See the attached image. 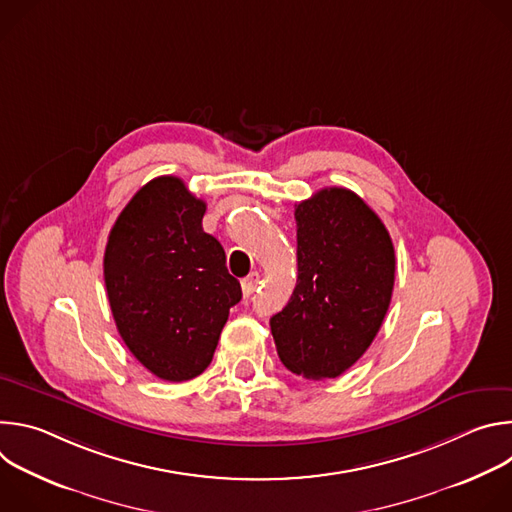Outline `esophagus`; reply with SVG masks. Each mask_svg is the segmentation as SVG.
<instances>
[{
	"mask_svg": "<svg viewBox=\"0 0 512 512\" xmlns=\"http://www.w3.org/2000/svg\"><path fill=\"white\" fill-rule=\"evenodd\" d=\"M259 283H261V281H259V273H251L249 277H245V279L241 281V287H243V296H245V298L253 296Z\"/></svg>",
	"mask_w": 512,
	"mask_h": 512,
	"instance_id": "esophagus-1",
	"label": "esophagus"
}]
</instances>
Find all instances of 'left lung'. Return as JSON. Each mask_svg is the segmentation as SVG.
Here are the masks:
<instances>
[{"instance_id": "left-lung-1", "label": "left lung", "mask_w": 512, "mask_h": 512, "mask_svg": "<svg viewBox=\"0 0 512 512\" xmlns=\"http://www.w3.org/2000/svg\"><path fill=\"white\" fill-rule=\"evenodd\" d=\"M298 283L271 334L285 367L334 379L375 340L391 304L395 249L373 208L346 188L296 204Z\"/></svg>"}]
</instances>
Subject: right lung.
<instances>
[{
  "mask_svg": "<svg viewBox=\"0 0 512 512\" xmlns=\"http://www.w3.org/2000/svg\"><path fill=\"white\" fill-rule=\"evenodd\" d=\"M206 202L176 176L141 186L109 233L103 275L117 330L158 379L182 383L212 360L241 283L202 231Z\"/></svg>",
  "mask_w": 512,
  "mask_h": 512,
  "instance_id": "obj_1",
  "label": "right lung"
}]
</instances>
